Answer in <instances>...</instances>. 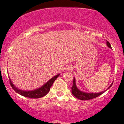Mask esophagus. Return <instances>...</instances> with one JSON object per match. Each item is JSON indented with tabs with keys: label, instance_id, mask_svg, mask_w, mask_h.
<instances>
[{
	"label": "esophagus",
	"instance_id": "obj_1",
	"mask_svg": "<svg viewBox=\"0 0 124 124\" xmlns=\"http://www.w3.org/2000/svg\"><path fill=\"white\" fill-rule=\"evenodd\" d=\"M72 68H73V67H72L71 66H68L67 67V70H68V71H71L72 69H72Z\"/></svg>",
	"mask_w": 124,
	"mask_h": 124
}]
</instances>
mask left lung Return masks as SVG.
Returning <instances> with one entry per match:
<instances>
[{"instance_id": "1", "label": "left lung", "mask_w": 124, "mask_h": 124, "mask_svg": "<svg viewBox=\"0 0 124 124\" xmlns=\"http://www.w3.org/2000/svg\"><path fill=\"white\" fill-rule=\"evenodd\" d=\"M107 45L109 48H111V44L108 42V41H107ZM113 83H112L108 87V88L105 91H102V92L100 93H85L83 91H80L78 88H77V86H76V79L75 78H74L73 80V85L71 87V93L73 94V95L76 97V98L78 99L81 100H91L93 98H96V97H98V96L102 94L103 93L106 91L108 89H109L111 87Z\"/></svg>"}]
</instances>
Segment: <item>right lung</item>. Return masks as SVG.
<instances>
[{
  "instance_id": "add662e5",
  "label": "right lung",
  "mask_w": 124,
  "mask_h": 124,
  "mask_svg": "<svg viewBox=\"0 0 124 124\" xmlns=\"http://www.w3.org/2000/svg\"><path fill=\"white\" fill-rule=\"evenodd\" d=\"M60 76V74H57L56 76H54L52 77L50 80H49L47 82L46 84H44L43 85L41 86L40 88L36 89L34 90H31V91H24V90H22L19 89L16 86L14 85L13 83L11 81L10 78L9 77L10 83L11 86L13 88V89L16 91V93H18L20 95L24 96V97H28V98H39L41 97H44L46 94L49 92L50 89L54 81L56 80V78L58 76Z\"/></svg>"
}]
</instances>
